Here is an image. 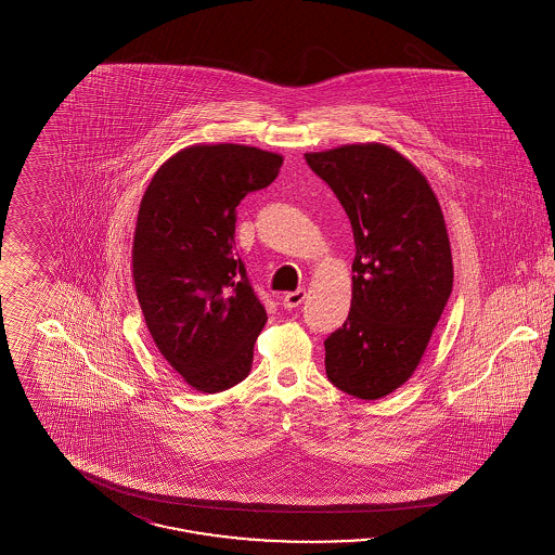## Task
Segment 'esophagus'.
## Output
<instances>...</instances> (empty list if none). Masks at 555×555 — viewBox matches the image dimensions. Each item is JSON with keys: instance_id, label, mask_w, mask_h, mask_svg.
I'll return each instance as SVG.
<instances>
[{"instance_id": "obj_1", "label": "esophagus", "mask_w": 555, "mask_h": 555, "mask_svg": "<svg viewBox=\"0 0 555 555\" xmlns=\"http://www.w3.org/2000/svg\"><path fill=\"white\" fill-rule=\"evenodd\" d=\"M304 299H306V291H291V293H285V295H283V306H285L287 310H291V308H297Z\"/></svg>"}]
</instances>
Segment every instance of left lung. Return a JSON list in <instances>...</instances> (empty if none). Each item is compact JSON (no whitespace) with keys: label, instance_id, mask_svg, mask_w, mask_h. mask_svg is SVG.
Listing matches in <instances>:
<instances>
[{"label":"left lung","instance_id":"obj_1","mask_svg":"<svg viewBox=\"0 0 555 555\" xmlns=\"http://www.w3.org/2000/svg\"><path fill=\"white\" fill-rule=\"evenodd\" d=\"M353 229L351 310L326 341V376L380 399L418 369L453 287L446 218L426 177L385 143L310 152Z\"/></svg>","mask_w":555,"mask_h":555}]
</instances>
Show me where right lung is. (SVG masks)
I'll list each match as a JSON object with an SVG mask.
<instances>
[{
	"instance_id": "1",
	"label": "right lung",
	"mask_w": 555,
	"mask_h": 555,
	"mask_svg": "<svg viewBox=\"0 0 555 555\" xmlns=\"http://www.w3.org/2000/svg\"><path fill=\"white\" fill-rule=\"evenodd\" d=\"M283 156L197 143L166 159L141 197L132 281L164 360L199 393L241 383L266 310L235 254V208L270 185Z\"/></svg>"
}]
</instances>
